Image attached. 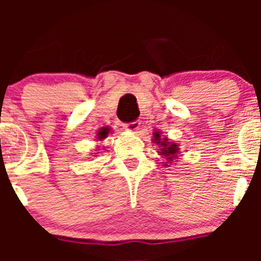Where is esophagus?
<instances>
[{
	"mask_svg": "<svg viewBox=\"0 0 261 261\" xmlns=\"http://www.w3.org/2000/svg\"><path fill=\"white\" fill-rule=\"evenodd\" d=\"M140 121H134V122L125 123V128L128 131H138L140 128Z\"/></svg>",
	"mask_w": 261,
	"mask_h": 261,
	"instance_id": "esophagus-1",
	"label": "esophagus"
}]
</instances>
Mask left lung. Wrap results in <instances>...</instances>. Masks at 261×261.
Masks as SVG:
<instances>
[{"instance_id":"8db88e82","label":"left lung","mask_w":261,"mask_h":261,"mask_svg":"<svg viewBox=\"0 0 261 261\" xmlns=\"http://www.w3.org/2000/svg\"><path fill=\"white\" fill-rule=\"evenodd\" d=\"M152 135H154V143L160 147V150L158 152H159V155H162L163 158L167 159V162H164L165 165L168 163H172L174 159H177L178 154H179V145L177 143L169 141V139L167 136L163 138L160 131H154Z\"/></svg>"}]
</instances>
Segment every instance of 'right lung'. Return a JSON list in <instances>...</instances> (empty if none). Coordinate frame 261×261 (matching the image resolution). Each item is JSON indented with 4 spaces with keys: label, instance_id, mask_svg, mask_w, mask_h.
<instances>
[{
    "label": "right lung",
    "instance_id": "obj_1",
    "mask_svg": "<svg viewBox=\"0 0 261 261\" xmlns=\"http://www.w3.org/2000/svg\"><path fill=\"white\" fill-rule=\"evenodd\" d=\"M109 134H110L109 128H106V127L101 128V130H99L98 133H97V139H98L99 141L103 140V139L107 138V135H109Z\"/></svg>",
    "mask_w": 261,
    "mask_h": 261
}]
</instances>
